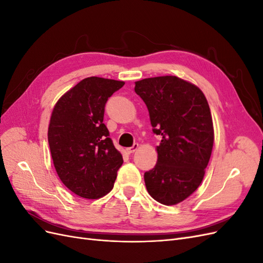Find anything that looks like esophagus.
Returning <instances> with one entry per match:
<instances>
[{
    "instance_id": "obj_1",
    "label": "esophagus",
    "mask_w": 263,
    "mask_h": 263,
    "mask_svg": "<svg viewBox=\"0 0 263 263\" xmlns=\"http://www.w3.org/2000/svg\"><path fill=\"white\" fill-rule=\"evenodd\" d=\"M138 147H139V145H138V144H134L132 147H129V148H127V149H126L127 154H128V155H130V154H134L135 151H136V150L138 149Z\"/></svg>"
}]
</instances>
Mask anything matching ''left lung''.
I'll use <instances>...</instances> for the list:
<instances>
[{"label":"left lung","mask_w":263,"mask_h":263,"mask_svg":"<svg viewBox=\"0 0 263 263\" xmlns=\"http://www.w3.org/2000/svg\"><path fill=\"white\" fill-rule=\"evenodd\" d=\"M135 92L148 108L153 132L160 135L155 168L145 172L148 193L163 205H174L200 186L209 164L214 128L203 92L178 77L148 78Z\"/></svg>","instance_id":"8db88e82"}]
</instances>
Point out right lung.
Returning <instances> with one entry per match:
<instances>
[{
	"label": "right lung",
	"mask_w": 263,
	"mask_h": 263,
	"mask_svg": "<svg viewBox=\"0 0 263 263\" xmlns=\"http://www.w3.org/2000/svg\"><path fill=\"white\" fill-rule=\"evenodd\" d=\"M124 84L86 78L53 107L48 142L54 169L63 184L81 197L94 200L106 195L123 164L103 118L108 98Z\"/></svg>",
	"instance_id": "add662e5"
}]
</instances>
